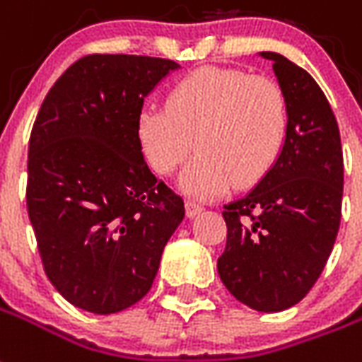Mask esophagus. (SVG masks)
I'll return each mask as SVG.
<instances>
[{"mask_svg":"<svg viewBox=\"0 0 362 362\" xmlns=\"http://www.w3.org/2000/svg\"><path fill=\"white\" fill-rule=\"evenodd\" d=\"M185 209H187V217L189 219H192V217H196V215H200L202 211H204V207L198 206V204H194V202H187L185 204Z\"/></svg>","mask_w":362,"mask_h":362,"instance_id":"1","label":"esophagus"}]
</instances>
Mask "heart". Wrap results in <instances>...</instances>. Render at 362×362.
Returning a JSON list of instances; mask_svg holds the SVG:
<instances>
[{"label": "heart", "mask_w": 362, "mask_h": 362, "mask_svg": "<svg viewBox=\"0 0 362 362\" xmlns=\"http://www.w3.org/2000/svg\"><path fill=\"white\" fill-rule=\"evenodd\" d=\"M287 128V102L274 81L217 66L179 79L166 105L149 103L137 117L139 145L156 173L170 175L194 147L179 175L194 198L259 183L281 155Z\"/></svg>", "instance_id": "heart-1"}]
</instances>
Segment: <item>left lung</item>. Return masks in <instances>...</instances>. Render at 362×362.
Listing matches in <instances>:
<instances>
[{"label":"left lung","mask_w":362,"mask_h":362,"mask_svg":"<svg viewBox=\"0 0 362 362\" xmlns=\"http://www.w3.org/2000/svg\"><path fill=\"white\" fill-rule=\"evenodd\" d=\"M272 62L288 109L287 137L272 170L225 206L226 247L217 270L257 312L295 306L317 281L340 228L344 156L338 122L313 77L277 52Z\"/></svg>","instance_id":"left-lung-1"}]
</instances>
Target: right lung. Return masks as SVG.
Masks as SVG:
<instances>
[{
	"label": "right lung",
	"mask_w": 362,
	"mask_h": 362,
	"mask_svg": "<svg viewBox=\"0 0 362 362\" xmlns=\"http://www.w3.org/2000/svg\"><path fill=\"white\" fill-rule=\"evenodd\" d=\"M177 62L90 54L50 88L30 136L28 215L43 268L67 302L109 315L149 293L183 198L151 173L143 102Z\"/></svg>",
	"instance_id": "add662e5"
}]
</instances>
